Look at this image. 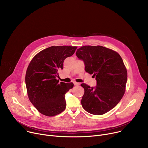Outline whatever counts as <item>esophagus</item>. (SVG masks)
Wrapping results in <instances>:
<instances>
[{
	"instance_id": "obj_1",
	"label": "esophagus",
	"mask_w": 148,
	"mask_h": 148,
	"mask_svg": "<svg viewBox=\"0 0 148 148\" xmlns=\"http://www.w3.org/2000/svg\"><path fill=\"white\" fill-rule=\"evenodd\" d=\"M73 83H74V84L75 85V86H79V85H80L79 83H77V82H74Z\"/></svg>"
}]
</instances>
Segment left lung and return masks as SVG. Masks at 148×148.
<instances>
[{
	"mask_svg": "<svg viewBox=\"0 0 148 148\" xmlns=\"http://www.w3.org/2000/svg\"><path fill=\"white\" fill-rule=\"evenodd\" d=\"M76 56L84 64V69L93 74L97 86L82 83L84 94L81 103L84 109L95 115L111 110L125 91L127 71L119 54L103 46L85 45L77 49Z\"/></svg>",
	"mask_w": 148,
	"mask_h": 148,
	"instance_id": "obj_1",
	"label": "left lung"
}]
</instances>
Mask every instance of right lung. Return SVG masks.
I'll return each mask as SVG.
<instances>
[{
  "instance_id": "1",
  "label": "right lung",
  "mask_w": 148,
  "mask_h": 148,
  "mask_svg": "<svg viewBox=\"0 0 148 148\" xmlns=\"http://www.w3.org/2000/svg\"><path fill=\"white\" fill-rule=\"evenodd\" d=\"M77 47L51 46L32 59L27 67L25 82L29 99L41 114L53 116L66 108L65 95L73 83L59 82L58 72L64 61L74 53Z\"/></svg>"
}]
</instances>
